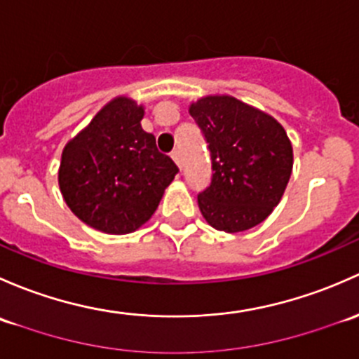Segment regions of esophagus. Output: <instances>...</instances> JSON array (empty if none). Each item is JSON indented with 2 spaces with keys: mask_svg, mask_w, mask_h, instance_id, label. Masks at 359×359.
<instances>
[{
  "mask_svg": "<svg viewBox=\"0 0 359 359\" xmlns=\"http://www.w3.org/2000/svg\"><path fill=\"white\" fill-rule=\"evenodd\" d=\"M171 157H172V161H175L176 164H178V168H180V169L183 168V162H181V154H180V150H172V152H171Z\"/></svg>",
  "mask_w": 359,
  "mask_h": 359,
  "instance_id": "esophagus-1",
  "label": "esophagus"
}]
</instances>
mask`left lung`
Returning a JSON list of instances; mask_svg holds the SVG:
<instances>
[{"label":"left lung","instance_id":"8db88e82","mask_svg":"<svg viewBox=\"0 0 359 359\" xmlns=\"http://www.w3.org/2000/svg\"><path fill=\"white\" fill-rule=\"evenodd\" d=\"M190 116L210 152V183L198 191L202 216L216 230L254 228L278 205L292 172V145L273 117L231 97L191 103Z\"/></svg>","mask_w":359,"mask_h":359}]
</instances>
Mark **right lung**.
<instances>
[{
  "label": "right lung",
  "instance_id": "right-lung-1",
  "mask_svg": "<svg viewBox=\"0 0 359 359\" xmlns=\"http://www.w3.org/2000/svg\"><path fill=\"white\" fill-rule=\"evenodd\" d=\"M143 109L116 98L70 140L62 154V195L83 223L103 233H131L152 217L178 175L155 136L142 129Z\"/></svg>",
  "mask_w": 359,
  "mask_h": 359
}]
</instances>
